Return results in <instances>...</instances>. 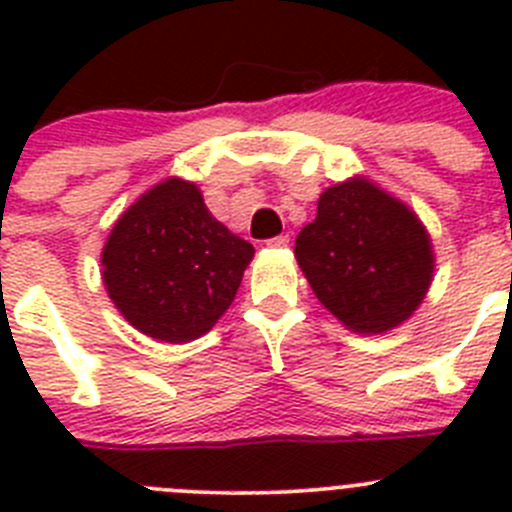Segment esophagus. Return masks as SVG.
I'll use <instances>...</instances> for the list:
<instances>
[{
	"mask_svg": "<svg viewBox=\"0 0 512 512\" xmlns=\"http://www.w3.org/2000/svg\"><path fill=\"white\" fill-rule=\"evenodd\" d=\"M266 246L269 248H287L289 246V235H277V238H271V241H266Z\"/></svg>",
	"mask_w": 512,
	"mask_h": 512,
	"instance_id": "esophagus-1",
	"label": "esophagus"
}]
</instances>
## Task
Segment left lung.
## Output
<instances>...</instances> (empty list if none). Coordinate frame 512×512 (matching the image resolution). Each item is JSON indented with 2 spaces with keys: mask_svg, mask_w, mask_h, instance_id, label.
I'll list each match as a JSON object with an SVG mask.
<instances>
[{
  "mask_svg": "<svg viewBox=\"0 0 512 512\" xmlns=\"http://www.w3.org/2000/svg\"><path fill=\"white\" fill-rule=\"evenodd\" d=\"M295 256L323 307L364 336L405 323L436 271L420 217L366 176L320 194L318 215L297 235Z\"/></svg>",
  "mask_w": 512,
  "mask_h": 512,
  "instance_id": "obj_1",
  "label": "left lung"
}]
</instances>
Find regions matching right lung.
<instances>
[{
    "mask_svg": "<svg viewBox=\"0 0 512 512\" xmlns=\"http://www.w3.org/2000/svg\"><path fill=\"white\" fill-rule=\"evenodd\" d=\"M251 259V243L210 215L200 187L169 176L117 217L102 282L143 336L189 343L223 318Z\"/></svg>",
    "mask_w": 512,
    "mask_h": 512,
    "instance_id": "right-lung-1",
    "label": "right lung"
}]
</instances>
